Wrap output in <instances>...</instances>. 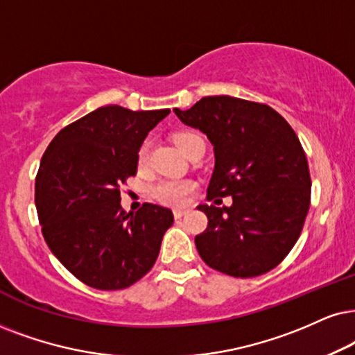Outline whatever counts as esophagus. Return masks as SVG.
<instances>
[{
    "label": "esophagus",
    "instance_id": "1",
    "mask_svg": "<svg viewBox=\"0 0 355 355\" xmlns=\"http://www.w3.org/2000/svg\"><path fill=\"white\" fill-rule=\"evenodd\" d=\"M183 214H185V209H173V216L175 219H180Z\"/></svg>",
    "mask_w": 355,
    "mask_h": 355
}]
</instances>
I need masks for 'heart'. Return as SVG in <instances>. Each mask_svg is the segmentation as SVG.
I'll return each instance as SVG.
<instances>
[{
    "mask_svg": "<svg viewBox=\"0 0 355 355\" xmlns=\"http://www.w3.org/2000/svg\"><path fill=\"white\" fill-rule=\"evenodd\" d=\"M201 141H203V139H201L196 132L191 131H183L173 136V142L185 155ZM147 157H149V144L146 142V144H142L141 149H139V165H144ZM193 188H195V185L188 180H160L157 182L155 185H152L150 191L152 196H154L155 200H159L160 203L170 206H182L187 203L188 195L193 191Z\"/></svg>",
    "mask_w": 355,
    "mask_h": 355,
    "instance_id": "obj_1",
    "label": "heart"
}]
</instances>
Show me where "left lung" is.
<instances>
[{
  "instance_id": "obj_1",
  "label": "left lung",
  "mask_w": 355,
  "mask_h": 355,
  "mask_svg": "<svg viewBox=\"0 0 355 355\" xmlns=\"http://www.w3.org/2000/svg\"><path fill=\"white\" fill-rule=\"evenodd\" d=\"M173 111L214 147L208 200L232 196L231 206H198L208 216L206 231L195 237L201 259L241 278L275 268L302 234L311 200L298 136L270 106L241 98L206 96Z\"/></svg>"
}]
</instances>
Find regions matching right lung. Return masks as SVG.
<instances>
[{
  "label": "right lung",
  "mask_w": 355,
  "mask_h": 355,
  "mask_svg": "<svg viewBox=\"0 0 355 355\" xmlns=\"http://www.w3.org/2000/svg\"><path fill=\"white\" fill-rule=\"evenodd\" d=\"M168 113L101 106L62 129L44 152L35 177L44 239L85 285L128 288L154 267L173 213L152 203L125 213L119 187L136 175L142 142Z\"/></svg>",
  "instance_id": "1"
}]
</instances>
